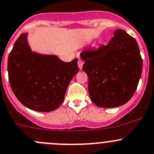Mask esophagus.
Listing matches in <instances>:
<instances>
[{"mask_svg":"<svg viewBox=\"0 0 154 154\" xmlns=\"http://www.w3.org/2000/svg\"><path fill=\"white\" fill-rule=\"evenodd\" d=\"M83 65V61L81 60V59H79L78 60V68H80V70H82Z\"/></svg>","mask_w":154,"mask_h":154,"instance_id":"34e87169","label":"esophagus"}]
</instances>
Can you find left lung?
<instances>
[{"instance_id":"1","label":"left lung","mask_w":154,"mask_h":154,"mask_svg":"<svg viewBox=\"0 0 154 154\" xmlns=\"http://www.w3.org/2000/svg\"><path fill=\"white\" fill-rule=\"evenodd\" d=\"M107 46L83 50L80 58L87 74L92 102L100 107H117L131 99L142 72V59L135 38L122 29L115 30Z\"/></svg>"}]
</instances>
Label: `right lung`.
<instances>
[{"mask_svg":"<svg viewBox=\"0 0 154 154\" xmlns=\"http://www.w3.org/2000/svg\"><path fill=\"white\" fill-rule=\"evenodd\" d=\"M28 33L19 36L8 57L9 81L19 101L35 111L50 112L63 102L70 82L79 71L77 59L65 62L56 55L32 51Z\"/></svg>","mask_w":154,"mask_h":154,"instance_id":"add662e5","label":"right lung"}]
</instances>
